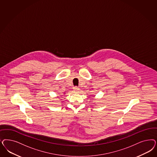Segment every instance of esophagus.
Instances as JSON below:
<instances>
[{
    "label": "esophagus",
    "instance_id": "1",
    "mask_svg": "<svg viewBox=\"0 0 157 157\" xmlns=\"http://www.w3.org/2000/svg\"><path fill=\"white\" fill-rule=\"evenodd\" d=\"M74 90L76 92H79L80 91V88H79L78 87H77V86H75V87H74Z\"/></svg>",
    "mask_w": 157,
    "mask_h": 157
}]
</instances>
